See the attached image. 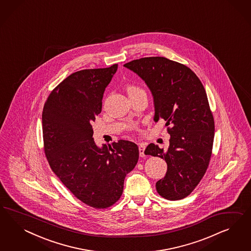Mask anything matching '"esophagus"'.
Returning a JSON list of instances; mask_svg holds the SVG:
<instances>
[{
	"mask_svg": "<svg viewBox=\"0 0 251 251\" xmlns=\"http://www.w3.org/2000/svg\"><path fill=\"white\" fill-rule=\"evenodd\" d=\"M145 146L144 145H139V152H140V156L141 157H145Z\"/></svg>",
	"mask_w": 251,
	"mask_h": 251,
	"instance_id": "34e87169",
	"label": "esophagus"
}]
</instances>
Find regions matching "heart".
I'll return each instance as SVG.
<instances>
[{"label":"heart","mask_w":251,"mask_h":251,"mask_svg":"<svg viewBox=\"0 0 251 251\" xmlns=\"http://www.w3.org/2000/svg\"><path fill=\"white\" fill-rule=\"evenodd\" d=\"M138 90H141V89H139L138 87L133 86V85H129V86H128V93H129V92L138 91Z\"/></svg>","instance_id":"1"}]
</instances>
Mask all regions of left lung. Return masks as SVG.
<instances>
[{
  "label": "left lung",
  "mask_w": 251,
  "mask_h": 251,
  "mask_svg": "<svg viewBox=\"0 0 251 251\" xmlns=\"http://www.w3.org/2000/svg\"><path fill=\"white\" fill-rule=\"evenodd\" d=\"M152 93L153 121L163 119L170 134L167 152L150 144L145 154L166 160L167 174L156 190L169 201L190 195L205 174L212 155L214 121L205 89L184 64L164 57H147L124 64Z\"/></svg>",
  "instance_id": "8db88e82"
}]
</instances>
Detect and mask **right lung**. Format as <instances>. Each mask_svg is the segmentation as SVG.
<instances>
[{
    "instance_id": "obj_1",
    "label": "right lung",
    "mask_w": 251,
    "mask_h": 251,
    "mask_svg": "<svg viewBox=\"0 0 251 251\" xmlns=\"http://www.w3.org/2000/svg\"><path fill=\"white\" fill-rule=\"evenodd\" d=\"M118 64L72 74L47 99L42 112L44 150L61 182L77 199L97 209L113 205L126 175L139 159L138 146L120 140L99 148L91 123L101 112L106 86Z\"/></svg>"
}]
</instances>
